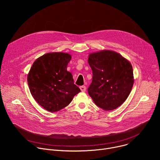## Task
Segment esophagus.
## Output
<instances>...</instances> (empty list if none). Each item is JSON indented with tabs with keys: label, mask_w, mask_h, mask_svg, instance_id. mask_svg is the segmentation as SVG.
I'll use <instances>...</instances> for the list:
<instances>
[{
	"label": "esophagus",
	"mask_w": 160,
	"mask_h": 160,
	"mask_svg": "<svg viewBox=\"0 0 160 160\" xmlns=\"http://www.w3.org/2000/svg\"><path fill=\"white\" fill-rule=\"evenodd\" d=\"M80 88L82 92H85V90H86V87H85V86H84V85L80 86Z\"/></svg>",
	"instance_id": "obj_1"
}]
</instances>
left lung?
<instances>
[{
	"mask_svg": "<svg viewBox=\"0 0 160 160\" xmlns=\"http://www.w3.org/2000/svg\"><path fill=\"white\" fill-rule=\"evenodd\" d=\"M88 62L92 71V81L88 88L89 96L106 111L117 108L125 101L133 85L131 64L111 51L90 54Z\"/></svg>",
	"mask_w": 160,
	"mask_h": 160,
	"instance_id": "left-lung-1",
	"label": "left lung"
}]
</instances>
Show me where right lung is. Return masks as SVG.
Here are the masks:
<instances>
[{
	"mask_svg": "<svg viewBox=\"0 0 160 160\" xmlns=\"http://www.w3.org/2000/svg\"><path fill=\"white\" fill-rule=\"evenodd\" d=\"M70 54L52 52L43 55L33 64L27 77L30 92L45 109L56 112L65 108L80 92L67 71Z\"/></svg>",
	"mask_w": 160,
	"mask_h": 160,
	"instance_id": "1",
	"label": "right lung"
}]
</instances>
